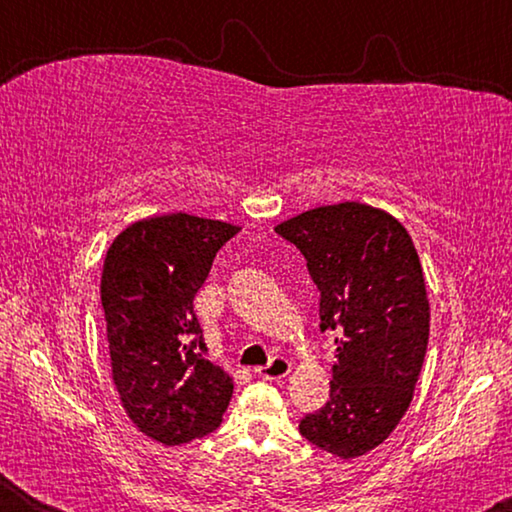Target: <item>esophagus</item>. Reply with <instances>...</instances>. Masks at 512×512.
<instances>
[{"label": "esophagus", "instance_id": "obj_1", "mask_svg": "<svg viewBox=\"0 0 512 512\" xmlns=\"http://www.w3.org/2000/svg\"><path fill=\"white\" fill-rule=\"evenodd\" d=\"M289 372H291V363L287 359H282V357H273L264 368H257V375L266 379V381L284 379L289 375Z\"/></svg>", "mask_w": 512, "mask_h": 512}]
</instances>
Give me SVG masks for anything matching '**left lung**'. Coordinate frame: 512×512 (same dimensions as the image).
I'll return each instance as SVG.
<instances>
[{
	"label": "left lung",
	"mask_w": 512,
	"mask_h": 512,
	"mask_svg": "<svg viewBox=\"0 0 512 512\" xmlns=\"http://www.w3.org/2000/svg\"><path fill=\"white\" fill-rule=\"evenodd\" d=\"M307 259L320 332H336L329 400L300 420L311 445L357 458L404 418L429 341L422 266L404 225L361 203L325 205L275 228Z\"/></svg>",
	"instance_id": "obj_1"
}]
</instances>
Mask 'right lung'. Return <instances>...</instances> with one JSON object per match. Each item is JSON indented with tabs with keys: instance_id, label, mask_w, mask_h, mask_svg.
I'll use <instances>...</instances> for the list:
<instances>
[{
	"instance_id": "1",
	"label": "right lung",
	"mask_w": 512,
	"mask_h": 512,
	"mask_svg": "<svg viewBox=\"0 0 512 512\" xmlns=\"http://www.w3.org/2000/svg\"><path fill=\"white\" fill-rule=\"evenodd\" d=\"M239 230L180 212L128 225L108 248L101 305L112 379L128 418L162 445L212 433L230 404L235 386L207 359L194 298Z\"/></svg>"
}]
</instances>
